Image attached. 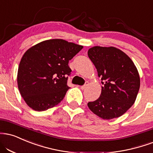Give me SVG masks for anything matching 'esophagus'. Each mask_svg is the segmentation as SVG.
<instances>
[{
  "mask_svg": "<svg viewBox=\"0 0 153 153\" xmlns=\"http://www.w3.org/2000/svg\"><path fill=\"white\" fill-rule=\"evenodd\" d=\"M88 84H89V82H88V81H87V82H85V83L84 85H82L81 87H80V88H81V90H84V89H85L86 87H87V86L88 85Z\"/></svg>",
  "mask_w": 153,
  "mask_h": 153,
  "instance_id": "obj_1",
  "label": "esophagus"
}]
</instances>
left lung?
I'll list each match as a JSON object with an SVG mask.
<instances>
[{
  "mask_svg": "<svg viewBox=\"0 0 153 153\" xmlns=\"http://www.w3.org/2000/svg\"><path fill=\"white\" fill-rule=\"evenodd\" d=\"M88 55L103 85L100 96L88 102V108L103 120L121 116L131 108L138 93L140 79L137 68L115 47H92Z\"/></svg>",
  "mask_w": 153,
  "mask_h": 153,
  "instance_id": "obj_1",
  "label": "left lung"
}]
</instances>
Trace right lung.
Masks as SVG:
<instances>
[{"label": "right lung", "mask_w": 153, "mask_h": 153, "mask_svg": "<svg viewBox=\"0 0 153 153\" xmlns=\"http://www.w3.org/2000/svg\"><path fill=\"white\" fill-rule=\"evenodd\" d=\"M83 46L62 39L44 40L25 51L18 70L17 82L25 103L36 111L57 105L69 87L70 60Z\"/></svg>", "instance_id": "1"}]
</instances>
